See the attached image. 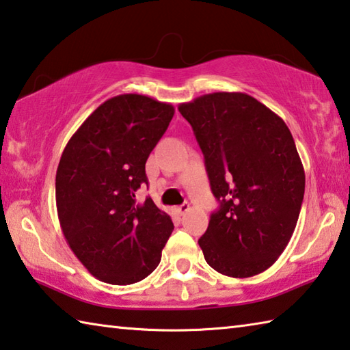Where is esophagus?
<instances>
[{
    "mask_svg": "<svg viewBox=\"0 0 350 350\" xmlns=\"http://www.w3.org/2000/svg\"><path fill=\"white\" fill-rule=\"evenodd\" d=\"M189 211V203L188 202H185V203H182V205L177 208V213L179 214H185V213H188Z\"/></svg>",
    "mask_w": 350,
    "mask_h": 350,
    "instance_id": "obj_1",
    "label": "esophagus"
}]
</instances>
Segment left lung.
<instances>
[{"label":"left lung","mask_w":350,"mask_h":350,"mask_svg":"<svg viewBox=\"0 0 350 350\" xmlns=\"http://www.w3.org/2000/svg\"><path fill=\"white\" fill-rule=\"evenodd\" d=\"M205 157L220 206L199 239L206 263L236 278L275 263L294 234L304 170L284 120L246 93L217 92L180 104Z\"/></svg>","instance_id":"1"}]
</instances>
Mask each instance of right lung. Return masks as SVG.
Segmentation results:
<instances>
[{
	"mask_svg": "<svg viewBox=\"0 0 350 350\" xmlns=\"http://www.w3.org/2000/svg\"><path fill=\"white\" fill-rule=\"evenodd\" d=\"M174 116L167 103L129 93L107 99L70 137L56 171L61 230L88 272L133 284L153 272L174 230L171 217L136 191L145 163Z\"/></svg>",
	"mask_w": 350,
	"mask_h": 350,
	"instance_id": "right-lung-1",
	"label": "right lung"
}]
</instances>
